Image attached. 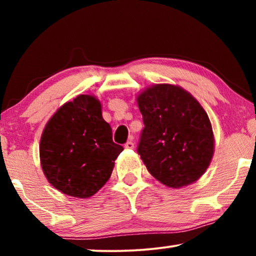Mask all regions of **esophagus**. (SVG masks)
Instances as JSON below:
<instances>
[{
  "instance_id": "1",
  "label": "esophagus",
  "mask_w": 256,
  "mask_h": 256,
  "mask_svg": "<svg viewBox=\"0 0 256 256\" xmlns=\"http://www.w3.org/2000/svg\"><path fill=\"white\" fill-rule=\"evenodd\" d=\"M124 148H126V149H134V143H132V141H128V142L124 144Z\"/></svg>"
}]
</instances>
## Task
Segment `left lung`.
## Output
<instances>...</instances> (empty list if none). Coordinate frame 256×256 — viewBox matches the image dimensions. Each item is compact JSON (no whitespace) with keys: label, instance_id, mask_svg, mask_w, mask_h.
Here are the masks:
<instances>
[{"label":"left lung","instance_id":"obj_1","mask_svg":"<svg viewBox=\"0 0 256 256\" xmlns=\"http://www.w3.org/2000/svg\"><path fill=\"white\" fill-rule=\"evenodd\" d=\"M144 128L138 146L146 169L169 188L198 180L214 152L210 118L188 90L157 84L138 96Z\"/></svg>","mask_w":256,"mask_h":256}]
</instances>
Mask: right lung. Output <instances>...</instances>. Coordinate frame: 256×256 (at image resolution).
<instances>
[{
  "instance_id": "add662e5",
  "label": "right lung",
  "mask_w": 256,
  "mask_h": 256,
  "mask_svg": "<svg viewBox=\"0 0 256 256\" xmlns=\"http://www.w3.org/2000/svg\"><path fill=\"white\" fill-rule=\"evenodd\" d=\"M122 150L113 142L100 101L80 94L62 104L45 126L40 143V166L57 190L88 198L110 180Z\"/></svg>"
}]
</instances>
